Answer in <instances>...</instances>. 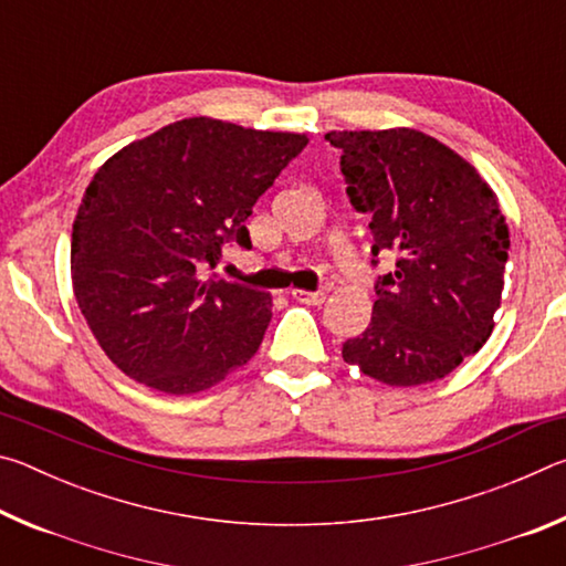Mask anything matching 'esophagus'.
Segmentation results:
<instances>
[{"mask_svg":"<svg viewBox=\"0 0 566 566\" xmlns=\"http://www.w3.org/2000/svg\"><path fill=\"white\" fill-rule=\"evenodd\" d=\"M292 296L296 302H306V304H322L327 300V290H317V292H306V290H292Z\"/></svg>","mask_w":566,"mask_h":566,"instance_id":"34e87169","label":"esophagus"}]
</instances>
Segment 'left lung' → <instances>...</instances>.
<instances>
[{
    "label": "left lung",
    "instance_id": "left-lung-1",
    "mask_svg": "<svg viewBox=\"0 0 566 566\" xmlns=\"http://www.w3.org/2000/svg\"><path fill=\"white\" fill-rule=\"evenodd\" d=\"M357 212L369 217L377 276L371 322L342 347L344 361L389 387L454 371L494 329L510 229L492 187L467 159L417 129L329 132Z\"/></svg>",
    "mask_w": 566,
    "mask_h": 566
}]
</instances>
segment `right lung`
I'll list each match as a JSON object with an SVG mask.
<instances>
[{
	"label": "right lung",
	"instance_id": "add662e5",
	"mask_svg": "<svg viewBox=\"0 0 566 566\" xmlns=\"http://www.w3.org/2000/svg\"><path fill=\"white\" fill-rule=\"evenodd\" d=\"M304 134L189 117L97 169L72 227L76 304L124 375L197 395L254 357L272 296L205 276L222 247H249L252 214Z\"/></svg>",
	"mask_w": 566,
	"mask_h": 566
}]
</instances>
